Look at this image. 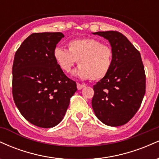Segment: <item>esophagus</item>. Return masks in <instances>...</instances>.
<instances>
[{
	"instance_id": "obj_1",
	"label": "esophagus",
	"mask_w": 159,
	"mask_h": 159,
	"mask_svg": "<svg viewBox=\"0 0 159 159\" xmlns=\"http://www.w3.org/2000/svg\"><path fill=\"white\" fill-rule=\"evenodd\" d=\"M85 87L84 84H81L79 83H77V88L78 90H81L82 88H84V87Z\"/></svg>"
}]
</instances>
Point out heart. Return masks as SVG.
<instances>
[{"label": "heart", "instance_id": "1", "mask_svg": "<svg viewBox=\"0 0 159 159\" xmlns=\"http://www.w3.org/2000/svg\"><path fill=\"white\" fill-rule=\"evenodd\" d=\"M54 58L60 68L69 72L78 63L74 74L81 79L97 81L110 72L113 63L112 49L108 45L93 38L73 39L68 43V50L57 47L53 52Z\"/></svg>", "mask_w": 159, "mask_h": 159}]
</instances>
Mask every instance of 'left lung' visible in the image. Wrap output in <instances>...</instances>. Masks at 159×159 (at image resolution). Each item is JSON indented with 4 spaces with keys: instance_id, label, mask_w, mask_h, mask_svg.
<instances>
[{
    "instance_id": "left-lung-1",
    "label": "left lung",
    "mask_w": 159,
    "mask_h": 159,
    "mask_svg": "<svg viewBox=\"0 0 159 159\" xmlns=\"http://www.w3.org/2000/svg\"><path fill=\"white\" fill-rule=\"evenodd\" d=\"M110 43L113 63L110 72L93 86L92 107L96 117L110 126L129 121L141 105L146 75L140 52L117 31L93 33Z\"/></svg>"
}]
</instances>
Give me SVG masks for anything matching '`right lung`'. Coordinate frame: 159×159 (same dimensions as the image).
Wrapping results in <instances>:
<instances>
[{"label":"right lung","mask_w":159,"mask_h":159,"mask_svg":"<svg viewBox=\"0 0 159 159\" xmlns=\"http://www.w3.org/2000/svg\"><path fill=\"white\" fill-rule=\"evenodd\" d=\"M64 37L61 32L34 33L20 45L12 65V96L27 121L52 128L64 117L76 83L63 73L53 55Z\"/></svg>","instance_id":"add662e5"}]
</instances>
